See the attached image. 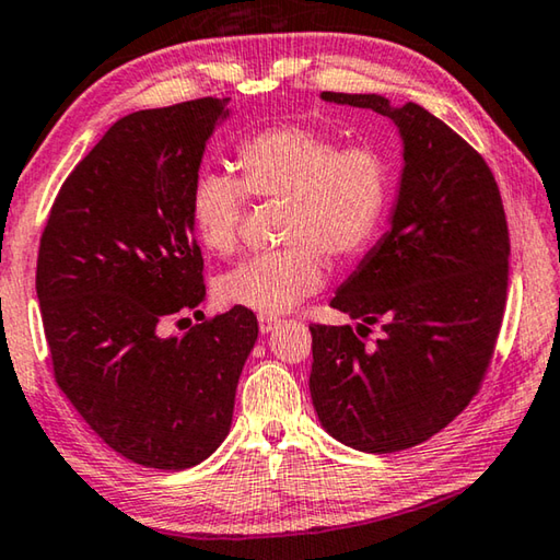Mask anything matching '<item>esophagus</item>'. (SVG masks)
I'll return each instance as SVG.
<instances>
[{
  "instance_id": "1",
  "label": "esophagus",
  "mask_w": 560,
  "mask_h": 560,
  "mask_svg": "<svg viewBox=\"0 0 560 560\" xmlns=\"http://www.w3.org/2000/svg\"><path fill=\"white\" fill-rule=\"evenodd\" d=\"M258 325H260V331L262 335H270V331L278 327V317H270V315H260L258 317Z\"/></svg>"
}]
</instances>
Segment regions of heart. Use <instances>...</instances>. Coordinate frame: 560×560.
I'll use <instances>...</instances> for the list:
<instances>
[{
    "label": "heart",
    "mask_w": 560,
    "mask_h": 560,
    "mask_svg": "<svg viewBox=\"0 0 560 560\" xmlns=\"http://www.w3.org/2000/svg\"><path fill=\"white\" fill-rule=\"evenodd\" d=\"M241 179L201 172L189 194L196 241L229 255L241 238L248 188L260 199H285L282 241L290 245L241 262L215 285L231 307L282 315L325 282L329 258L349 260L369 248L390 201V166L374 147H345L307 125H275L238 147Z\"/></svg>",
    "instance_id": "heart-1"
}]
</instances>
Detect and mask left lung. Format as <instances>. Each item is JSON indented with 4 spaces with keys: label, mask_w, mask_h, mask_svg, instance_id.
<instances>
[{
    "label": "left lung",
    "mask_w": 560,
    "mask_h": 560,
    "mask_svg": "<svg viewBox=\"0 0 560 560\" xmlns=\"http://www.w3.org/2000/svg\"><path fill=\"white\" fill-rule=\"evenodd\" d=\"M319 97L388 117L404 170L388 231L331 300L357 331L310 327L312 406L339 443L398 453L463 413L487 374L506 305L504 206L482 156L425 107L376 93ZM369 324L385 331L374 346L360 339Z\"/></svg>",
    "instance_id": "8db88e82"
}]
</instances>
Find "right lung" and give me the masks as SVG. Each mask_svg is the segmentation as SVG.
Returning a JSON list of instances; mask_svg holds the SVG:
<instances>
[{"mask_svg": "<svg viewBox=\"0 0 560 560\" xmlns=\"http://www.w3.org/2000/svg\"><path fill=\"white\" fill-rule=\"evenodd\" d=\"M229 117L215 97L120 117L63 182L38 248L56 384L105 445L144 467H194L223 443L258 339L243 307L164 335L206 298L189 194Z\"/></svg>", "mask_w": 560, "mask_h": 560, "instance_id": "1", "label": "right lung"}]
</instances>
